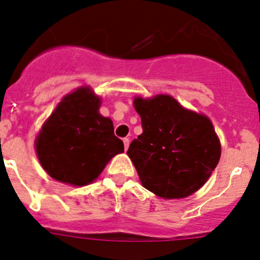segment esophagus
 <instances>
[{
  "label": "esophagus",
  "mask_w": 260,
  "mask_h": 260,
  "mask_svg": "<svg viewBox=\"0 0 260 260\" xmlns=\"http://www.w3.org/2000/svg\"><path fill=\"white\" fill-rule=\"evenodd\" d=\"M123 145H124V150H127L128 146H129V139H128V138H124L123 139Z\"/></svg>",
  "instance_id": "34e87169"
}]
</instances>
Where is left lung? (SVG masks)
<instances>
[{"label": "left lung", "instance_id": "8db88e82", "mask_svg": "<svg viewBox=\"0 0 260 260\" xmlns=\"http://www.w3.org/2000/svg\"><path fill=\"white\" fill-rule=\"evenodd\" d=\"M143 133L127 151L141 185L164 199L186 198L208 181L221 144L205 115L185 109L168 94L137 97Z\"/></svg>", "mask_w": 260, "mask_h": 260}]
</instances>
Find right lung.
Segmentation results:
<instances>
[{"label": "right lung", "instance_id": "1", "mask_svg": "<svg viewBox=\"0 0 260 260\" xmlns=\"http://www.w3.org/2000/svg\"><path fill=\"white\" fill-rule=\"evenodd\" d=\"M101 98L79 87L62 98L36 138V152L52 179L85 186L97 179L115 154L123 152L113 121L100 114Z\"/></svg>", "mask_w": 260, "mask_h": 260}]
</instances>
